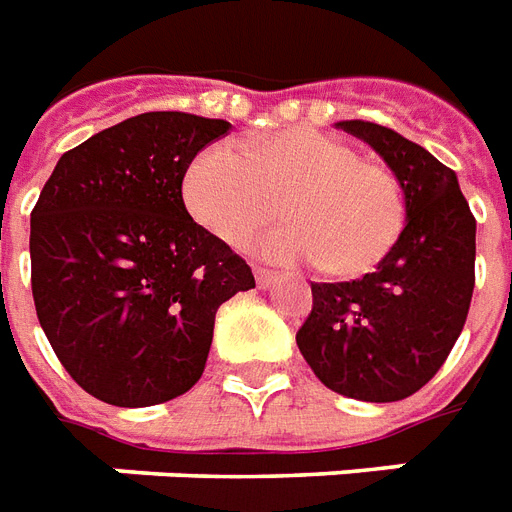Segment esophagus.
<instances>
[{"label": "esophagus", "instance_id": "34e87169", "mask_svg": "<svg viewBox=\"0 0 512 512\" xmlns=\"http://www.w3.org/2000/svg\"><path fill=\"white\" fill-rule=\"evenodd\" d=\"M255 282H257V287H271V284H276L279 282V276H276V273L273 271H268V268H255Z\"/></svg>", "mask_w": 512, "mask_h": 512}]
</instances>
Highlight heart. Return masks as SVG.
<instances>
[{
	"label": "heart",
	"mask_w": 512,
	"mask_h": 512,
	"mask_svg": "<svg viewBox=\"0 0 512 512\" xmlns=\"http://www.w3.org/2000/svg\"><path fill=\"white\" fill-rule=\"evenodd\" d=\"M182 198L193 220L228 244L271 222L282 201L290 222L252 241V249L268 263H319L338 276L381 263L405 225L400 179L314 128L249 142L244 152L206 147L185 169Z\"/></svg>",
	"instance_id": "obj_1"
}]
</instances>
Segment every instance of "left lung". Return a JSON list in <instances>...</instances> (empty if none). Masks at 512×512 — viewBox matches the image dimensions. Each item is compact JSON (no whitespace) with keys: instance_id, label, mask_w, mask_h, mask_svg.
Wrapping results in <instances>:
<instances>
[{"instance_id":"obj_1","label":"left lung","mask_w":512,"mask_h":512,"mask_svg":"<svg viewBox=\"0 0 512 512\" xmlns=\"http://www.w3.org/2000/svg\"><path fill=\"white\" fill-rule=\"evenodd\" d=\"M395 171L405 225L389 255L351 282H314L295 341L314 376L343 397L395 403L419 392L454 349L475 287V217L456 174L392 128L343 120Z\"/></svg>"}]
</instances>
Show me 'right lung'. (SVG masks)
<instances>
[{
  "mask_svg": "<svg viewBox=\"0 0 512 512\" xmlns=\"http://www.w3.org/2000/svg\"><path fill=\"white\" fill-rule=\"evenodd\" d=\"M228 120L144 112L64 152L31 209V295L58 362L88 395L147 408L185 395L217 308L252 290L244 257L198 225L182 177Z\"/></svg>",
  "mask_w": 512,
  "mask_h": 512,
  "instance_id": "1",
  "label": "right lung"
}]
</instances>
